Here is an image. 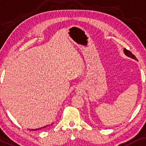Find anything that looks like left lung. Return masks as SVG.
I'll use <instances>...</instances> for the list:
<instances>
[{
  "instance_id": "8db88e82",
  "label": "left lung",
  "mask_w": 146,
  "mask_h": 146,
  "mask_svg": "<svg viewBox=\"0 0 146 146\" xmlns=\"http://www.w3.org/2000/svg\"><path fill=\"white\" fill-rule=\"evenodd\" d=\"M124 52L125 55H126V56H128V57H131V58H132V59H135V60L137 61V59L136 57H135V55H134V54H132V53H131V52H130V51L127 50L126 49L124 48Z\"/></svg>"
}]
</instances>
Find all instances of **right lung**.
<instances>
[{
  "instance_id": "add662e5",
  "label": "right lung",
  "mask_w": 146,
  "mask_h": 146,
  "mask_svg": "<svg viewBox=\"0 0 146 146\" xmlns=\"http://www.w3.org/2000/svg\"><path fill=\"white\" fill-rule=\"evenodd\" d=\"M47 126H44V127H42V128H46V127ZM39 129H40V128H38V129H34V130H39ZM41 129V128H40Z\"/></svg>"
}]
</instances>
